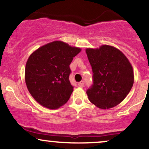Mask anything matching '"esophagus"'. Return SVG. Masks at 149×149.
Listing matches in <instances>:
<instances>
[{"label":"esophagus","mask_w":149,"mask_h":149,"mask_svg":"<svg viewBox=\"0 0 149 149\" xmlns=\"http://www.w3.org/2000/svg\"><path fill=\"white\" fill-rule=\"evenodd\" d=\"M84 85H85V83L83 80H82V81H80V83H78V86L80 87V88H83V87H84Z\"/></svg>","instance_id":"esophagus-1"}]
</instances>
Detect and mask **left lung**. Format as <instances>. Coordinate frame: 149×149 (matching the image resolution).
<instances>
[{"instance_id": "obj_1", "label": "left lung", "mask_w": 149, "mask_h": 149, "mask_svg": "<svg viewBox=\"0 0 149 149\" xmlns=\"http://www.w3.org/2000/svg\"><path fill=\"white\" fill-rule=\"evenodd\" d=\"M85 52L93 72V84L87 90L88 99L102 109L113 108L127 97L134 83L132 66L118 49L103 45Z\"/></svg>"}]
</instances>
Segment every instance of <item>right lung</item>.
<instances>
[{
    "label": "right lung",
    "mask_w": 149,
    "mask_h": 149,
    "mask_svg": "<svg viewBox=\"0 0 149 149\" xmlns=\"http://www.w3.org/2000/svg\"><path fill=\"white\" fill-rule=\"evenodd\" d=\"M80 51L79 47L56 40L31 54L26 64L25 82L38 103L57 109L68 102L73 91L69 81V65Z\"/></svg>",
    "instance_id": "1"
}]
</instances>
